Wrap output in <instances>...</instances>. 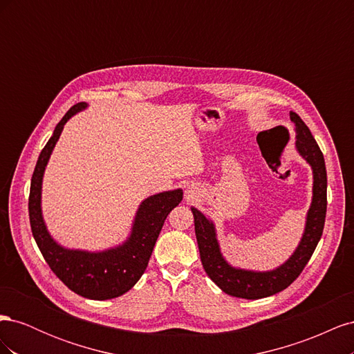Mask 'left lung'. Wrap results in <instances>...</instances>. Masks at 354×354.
<instances>
[{
  "mask_svg": "<svg viewBox=\"0 0 354 354\" xmlns=\"http://www.w3.org/2000/svg\"><path fill=\"white\" fill-rule=\"evenodd\" d=\"M295 125V149L313 171V196L306 217L304 233L292 255L273 270L254 272L233 267L220 251L214 223L192 207L201 261L211 281L232 297L259 299L283 291L303 272L322 236L326 217V167L324 153L308 127L295 112L289 113Z\"/></svg>",
  "mask_w": 354,
  "mask_h": 354,
  "instance_id": "1",
  "label": "left lung"
}]
</instances>
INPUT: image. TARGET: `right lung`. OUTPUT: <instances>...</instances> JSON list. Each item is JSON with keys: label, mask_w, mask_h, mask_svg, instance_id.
Returning <instances> with one entry per match:
<instances>
[{"label": "right lung", "mask_w": 354, "mask_h": 354, "mask_svg": "<svg viewBox=\"0 0 354 354\" xmlns=\"http://www.w3.org/2000/svg\"><path fill=\"white\" fill-rule=\"evenodd\" d=\"M87 106L85 102L72 106L41 151L30 180L29 221L42 257L71 291L90 299H111L130 291L145 273L164 221L183 199V190H167L146 198L138 205L130 236L113 248L84 251L60 245L50 234L42 217V177L63 127L75 113L84 111Z\"/></svg>", "instance_id": "add662e5"}]
</instances>
